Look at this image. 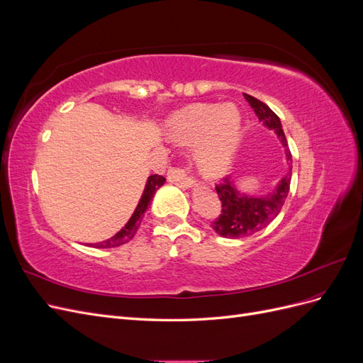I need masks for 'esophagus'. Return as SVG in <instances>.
Segmentation results:
<instances>
[{
    "label": "esophagus",
    "mask_w": 363,
    "mask_h": 363,
    "mask_svg": "<svg viewBox=\"0 0 363 363\" xmlns=\"http://www.w3.org/2000/svg\"><path fill=\"white\" fill-rule=\"evenodd\" d=\"M168 180L180 184V186H191L194 183V179L189 175V171L182 167H175L168 169Z\"/></svg>",
    "instance_id": "34e87169"
}]
</instances>
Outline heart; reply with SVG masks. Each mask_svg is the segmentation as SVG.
Instances as JSON below:
<instances>
[{
    "mask_svg": "<svg viewBox=\"0 0 363 363\" xmlns=\"http://www.w3.org/2000/svg\"><path fill=\"white\" fill-rule=\"evenodd\" d=\"M242 121L232 104H192L175 113L169 123L171 138L195 145V162L207 175L223 174L239 147Z\"/></svg>",
    "mask_w": 363,
    "mask_h": 363,
    "instance_id": "heart-1",
    "label": "heart"
}]
</instances>
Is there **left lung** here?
<instances>
[{
  "label": "left lung",
  "mask_w": 363,
  "mask_h": 363,
  "mask_svg": "<svg viewBox=\"0 0 363 363\" xmlns=\"http://www.w3.org/2000/svg\"><path fill=\"white\" fill-rule=\"evenodd\" d=\"M244 95L250 106L255 108L257 118L267 127L276 131L277 136L281 139L283 145L286 147L288 162L292 163L291 150L288 147L286 138H284L279 116L265 103L257 100V98L248 94ZM291 174L292 167H289V172L281 179L277 189L268 196H262V199H252V196L238 194L235 191L233 182L227 177H223L215 186L223 207L221 213L215 218V221H212L215 232L223 238L238 239L251 236L260 232L262 228H265L281 211L284 200H286L289 194Z\"/></svg>",
  "instance_id": "8db88e82"
}]
</instances>
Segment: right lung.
Masks as SVG:
<instances>
[{"mask_svg":"<svg viewBox=\"0 0 363 363\" xmlns=\"http://www.w3.org/2000/svg\"><path fill=\"white\" fill-rule=\"evenodd\" d=\"M164 179L163 175H159V174H152L148 177V182H147V186H145V191L144 194H142L140 200H139V204L136 207L135 213L131 215V218L128 219V223L125 224V227H123L119 230V232L111 238L104 240V242H100V244H94L95 248H113V247H119L123 244H127L128 240L133 238L138 232V228L142 223V218H144V213L147 212V208L151 203V199L152 195L156 194V191L160 188V186L164 183Z\"/></svg>","mask_w":363,"mask_h":363,"instance_id":"1","label":"right lung"}]
</instances>
